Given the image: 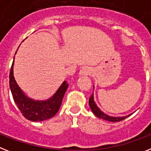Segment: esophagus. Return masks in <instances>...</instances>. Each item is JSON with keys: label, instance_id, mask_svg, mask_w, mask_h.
<instances>
[{"label": "esophagus", "instance_id": "1", "mask_svg": "<svg viewBox=\"0 0 151 151\" xmlns=\"http://www.w3.org/2000/svg\"><path fill=\"white\" fill-rule=\"evenodd\" d=\"M92 73V70L89 67H82L80 70V75H90Z\"/></svg>", "mask_w": 151, "mask_h": 151}]
</instances>
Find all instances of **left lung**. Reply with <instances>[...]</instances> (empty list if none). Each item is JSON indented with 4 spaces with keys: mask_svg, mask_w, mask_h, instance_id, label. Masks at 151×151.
I'll return each instance as SVG.
<instances>
[{
    "mask_svg": "<svg viewBox=\"0 0 151 151\" xmlns=\"http://www.w3.org/2000/svg\"><path fill=\"white\" fill-rule=\"evenodd\" d=\"M89 105H90L91 109L92 110L93 113L95 114V116L98 117V118L102 119L107 120V121H110V122H119V121H122V120L125 119L126 118L129 117L130 115L126 116H122V117H112V116H109L105 114L103 111H101V110L99 109V107L97 106L96 104H95V101H94V96H93V94L91 95V96L90 97L89 99Z\"/></svg>",
    "mask_w": 151,
    "mask_h": 151,
    "instance_id": "obj_1",
    "label": "left lung"
}]
</instances>
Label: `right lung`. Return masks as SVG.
Here are the masks:
<instances>
[{
    "mask_svg": "<svg viewBox=\"0 0 151 151\" xmlns=\"http://www.w3.org/2000/svg\"><path fill=\"white\" fill-rule=\"evenodd\" d=\"M13 67L14 61L10 70V88L14 102L23 116L27 119L34 122L43 121L54 116L62 104L63 98L68 88V83L63 81L56 94L47 101H34L24 95L16 83L13 74Z\"/></svg>",
    "mask_w": 151,
    "mask_h": 151,
    "instance_id": "obj_1",
    "label": "right lung"
}]
</instances>
